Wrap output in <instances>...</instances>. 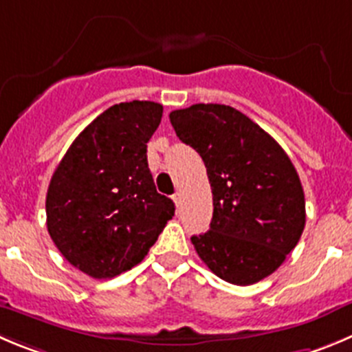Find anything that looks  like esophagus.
Wrapping results in <instances>:
<instances>
[{
  "instance_id": "esophagus-1",
  "label": "esophagus",
  "mask_w": 352,
  "mask_h": 352,
  "mask_svg": "<svg viewBox=\"0 0 352 352\" xmlns=\"http://www.w3.org/2000/svg\"><path fill=\"white\" fill-rule=\"evenodd\" d=\"M173 201H175L177 206L182 205V195H180V192H175V195H173Z\"/></svg>"
}]
</instances>
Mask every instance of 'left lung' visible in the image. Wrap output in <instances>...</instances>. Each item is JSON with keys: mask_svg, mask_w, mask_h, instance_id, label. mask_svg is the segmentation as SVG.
<instances>
[{"mask_svg": "<svg viewBox=\"0 0 352 352\" xmlns=\"http://www.w3.org/2000/svg\"><path fill=\"white\" fill-rule=\"evenodd\" d=\"M170 123L198 151L212 187L210 231L191 238L199 258L232 285L267 278L305 226L304 189L290 157L267 131L224 104L172 111Z\"/></svg>", "mask_w": 352, "mask_h": 352, "instance_id": "left-lung-1", "label": "left lung"}]
</instances>
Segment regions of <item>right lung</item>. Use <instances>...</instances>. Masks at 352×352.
I'll return each instance as SVG.
<instances>
[{
    "mask_svg": "<svg viewBox=\"0 0 352 352\" xmlns=\"http://www.w3.org/2000/svg\"><path fill=\"white\" fill-rule=\"evenodd\" d=\"M163 106L114 104L74 139L47 192V228L65 261L95 280L139 264L173 217L147 165Z\"/></svg>",
    "mask_w": 352,
    "mask_h": 352,
    "instance_id": "obj_1",
    "label": "right lung"
}]
</instances>
